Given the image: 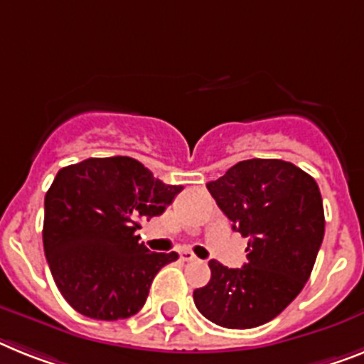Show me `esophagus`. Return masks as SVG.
<instances>
[{
  "mask_svg": "<svg viewBox=\"0 0 364 364\" xmlns=\"http://www.w3.org/2000/svg\"><path fill=\"white\" fill-rule=\"evenodd\" d=\"M181 259H183V261H187V262L198 261V257H196V255H194V253H192V252H183V253H181Z\"/></svg>",
  "mask_w": 364,
  "mask_h": 364,
  "instance_id": "obj_1",
  "label": "esophagus"
}]
</instances>
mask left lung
<instances>
[{
  "label": "left lung",
  "instance_id": "obj_1",
  "mask_svg": "<svg viewBox=\"0 0 364 364\" xmlns=\"http://www.w3.org/2000/svg\"><path fill=\"white\" fill-rule=\"evenodd\" d=\"M210 196L248 237V262L209 261L210 279L194 291L207 320L229 329L257 328L300 294L323 239L320 188L309 173L281 159H250L207 183Z\"/></svg>",
  "mask_w": 364,
  "mask_h": 364
}]
</instances>
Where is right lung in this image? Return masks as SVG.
Wrapping results in <instances>:
<instances>
[{
	"label": "right lung",
	"instance_id": "obj_1",
	"mask_svg": "<svg viewBox=\"0 0 364 364\" xmlns=\"http://www.w3.org/2000/svg\"><path fill=\"white\" fill-rule=\"evenodd\" d=\"M181 188L131 157L60 168L46 192L42 240L55 285L73 309L120 320L144 307L154 277L177 253L149 252L136 229L163 215Z\"/></svg>",
	"mask_w": 364,
	"mask_h": 364
}]
</instances>
